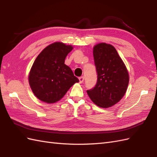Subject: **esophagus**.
I'll return each instance as SVG.
<instances>
[{
    "mask_svg": "<svg viewBox=\"0 0 157 157\" xmlns=\"http://www.w3.org/2000/svg\"><path fill=\"white\" fill-rule=\"evenodd\" d=\"M79 83L82 84V83H83V82L84 80V78L83 76L80 77V78H79Z\"/></svg>",
    "mask_w": 157,
    "mask_h": 157,
    "instance_id": "1",
    "label": "esophagus"
}]
</instances>
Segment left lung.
<instances>
[{
    "mask_svg": "<svg viewBox=\"0 0 157 157\" xmlns=\"http://www.w3.org/2000/svg\"><path fill=\"white\" fill-rule=\"evenodd\" d=\"M97 71V82L87 90L91 101L101 108L115 105L125 95L129 84V73L115 48L106 43H99L93 48Z\"/></svg>",
    "mask_w": 157,
    "mask_h": 157,
    "instance_id": "1",
    "label": "left lung"
}]
</instances>
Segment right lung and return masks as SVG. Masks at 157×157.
<instances>
[{
	"instance_id": "1",
	"label": "right lung",
	"mask_w": 157,
	"mask_h": 157,
	"mask_svg": "<svg viewBox=\"0 0 157 157\" xmlns=\"http://www.w3.org/2000/svg\"><path fill=\"white\" fill-rule=\"evenodd\" d=\"M71 45L56 42L46 46L36 57L28 81L34 95L41 101L52 104L61 100L79 79L65 64Z\"/></svg>"
}]
</instances>
